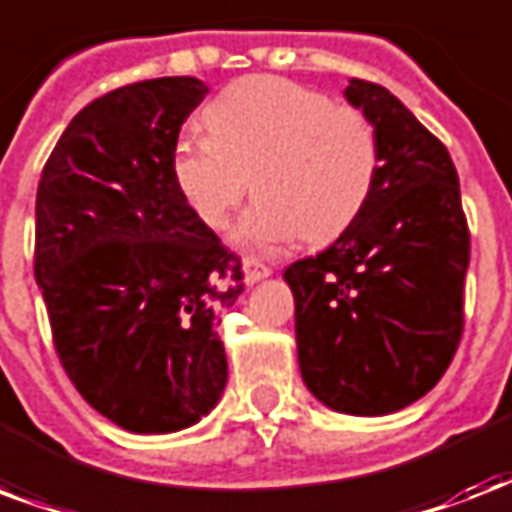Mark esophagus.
Wrapping results in <instances>:
<instances>
[{
  "mask_svg": "<svg viewBox=\"0 0 512 512\" xmlns=\"http://www.w3.org/2000/svg\"><path fill=\"white\" fill-rule=\"evenodd\" d=\"M241 268H244V282L247 284H257L260 279H265V276H271V268L265 263H260L257 257H244Z\"/></svg>",
  "mask_w": 512,
  "mask_h": 512,
  "instance_id": "obj_1",
  "label": "esophagus"
}]
</instances>
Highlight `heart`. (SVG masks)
Masks as SVG:
<instances>
[{
    "mask_svg": "<svg viewBox=\"0 0 512 512\" xmlns=\"http://www.w3.org/2000/svg\"><path fill=\"white\" fill-rule=\"evenodd\" d=\"M209 136L171 147V182L206 228L222 230L252 187L230 239L273 249L306 236L330 244L360 220L381 174V139L362 109L284 77L255 74L204 107Z\"/></svg>",
    "mask_w": 512,
    "mask_h": 512,
    "instance_id": "heart-1",
    "label": "heart"
}]
</instances>
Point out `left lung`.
Instances as JSON below:
<instances>
[{"label": "left lung", "instance_id": "1", "mask_svg": "<svg viewBox=\"0 0 512 512\" xmlns=\"http://www.w3.org/2000/svg\"><path fill=\"white\" fill-rule=\"evenodd\" d=\"M343 96L378 131V185L360 220L284 282L311 395L338 413L386 416L427 395L454 360L470 230L443 142L381 85L349 80Z\"/></svg>", "mask_w": 512, "mask_h": 512}]
</instances>
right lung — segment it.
Returning <instances> with one entry per match:
<instances>
[{
  "instance_id": "right-lung-1",
  "label": "right lung",
  "mask_w": 512,
  "mask_h": 512,
  "mask_svg": "<svg viewBox=\"0 0 512 512\" xmlns=\"http://www.w3.org/2000/svg\"><path fill=\"white\" fill-rule=\"evenodd\" d=\"M195 77L123 85L80 109L37 187V279L58 360L85 403L136 435L193 427L228 384L217 325L244 292L171 182Z\"/></svg>"
}]
</instances>
